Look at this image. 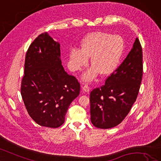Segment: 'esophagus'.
Instances as JSON below:
<instances>
[{
    "mask_svg": "<svg viewBox=\"0 0 161 161\" xmlns=\"http://www.w3.org/2000/svg\"><path fill=\"white\" fill-rule=\"evenodd\" d=\"M82 90H83V91H85V92H89V89H90L89 86L87 84H86V85L82 86Z\"/></svg>",
    "mask_w": 161,
    "mask_h": 161,
    "instance_id": "esophagus-1",
    "label": "esophagus"
}]
</instances>
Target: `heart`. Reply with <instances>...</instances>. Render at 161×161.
<instances>
[{"mask_svg": "<svg viewBox=\"0 0 161 161\" xmlns=\"http://www.w3.org/2000/svg\"><path fill=\"white\" fill-rule=\"evenodd\" d=\"M125 42L118 35L96 31L89 33L82 39L80 49H72L70 61L73 68L79 70L85 66L91 57L93 65L83 73L82 79L85 82L93 80L99 75L108 76L119 66L125 51Z\"/></svg>", "mask_w": 161, "mask_h": 161, "instance_id": "heart-1", "label": "heart"}]
</instances>
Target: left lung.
Here are the masks:
<instances>
[{"label": "left lung", "instance_id": "8db88e82", "mask_svg": "<svg viewBox=\"0 0 161 161\" xmlns=\"http://www.w3.org/2000/svg\"><path fill=\"white\" fill-rule=\"evenodd\" d=\"M142 75V48L136 38L131 51L105 84L91 91V121L95 127L110 129L122 122L136 101Z\"/></svg>", "mask_w": 161, "mask_h": 161}]
</instances>
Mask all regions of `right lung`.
<instances>
[{
    "label": "right lung",
    "instance_id": "obj_1",
    "mask_svg": "<svg viewBox=\"0 0 161 161\" xmlns=\"http://www.w3.org/2000/svg\"><path fill=\"white\" fill-rule=\"evenodd\" d=\"M80 83L65 72L60 45L47 32L38 35L26 52L21 95L30 116L41 126L58 128L65 121Z\"/></svg>",
    "mask_w": 161,
    "mask_h": 161
}]
</instances>
